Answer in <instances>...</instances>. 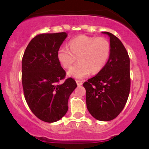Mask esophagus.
Here are the masks:
<instances>
[{
  "instance_id": "esophagus-1",
  "label": "esophagus",
  "mask_w": 149,
  "mask_h": 149,
  "mask_svg": "<svg viewBox=\"0 0 149 149\" xmlns=\"http://www.w3.org/2000/svg\"><path fill=\"white\" fill-rule=\"evenodd\" d=\"M76 83H77L78 86H81L82 84H83V81H80V80H77L76 81Z\"/></svg>"
}]
</instances>
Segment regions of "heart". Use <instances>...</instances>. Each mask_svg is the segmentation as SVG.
<instances>
[{"instance_id":"b5f03b06","label":"heart","mask_w":149,"mask_h":149,"mask_svg":"<svg viewBox=\"0 0 149 149\" xmlns=\"http://www.w3.org/2000/svg\"><path fill=\"white\" fill-rule=\"evenodd\" d=\"M111 54V45L103 37L81 35L72 39L68 47H61L57 52L60 63L64 68L71 67L68 74L76 79H83L91 73H97L107 63Z\"/></svg>"}]
</instances>
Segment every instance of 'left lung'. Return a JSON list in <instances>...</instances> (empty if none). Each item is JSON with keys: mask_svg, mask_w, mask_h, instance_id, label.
<instances>
[{"mask_svg": "<svg viewBox=\"0 0 149 149\" xmlns=\"http://www.w3.org/2000/svg\"><path fill=\"white\" fill-rule=\"evenodd\" d=\"M111 54L107 63L83 86L89 113L100 121L115 119L127 102L130 90V58L122 42L112 33Z\"/></svg>", "mask_w": 149, "mask_h": 149, "instance_id": "8db88e82", "label": "left lung"}]
</instances>
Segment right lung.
Instances as JSON below:
<instances>
[{
  "mask_svg": "<svg viewBox=\"0 0 149 149\" xmlns=\"http://www.w3.org/2000/svg\"><path fill=\"white\" fill-rule=\"evenodd\" d=\"M67 37L65 32L43 33L30 41L22 58V81L29 107L34 115L46 123L61 120L68 109V102L77 87L65 71L57 52Z\"/></svg>",
  "mask_w": 149,
  "mask_h": 149,
  "instance_id": "right-lung-1",
  "label": "right lung"
}]
</instances>
